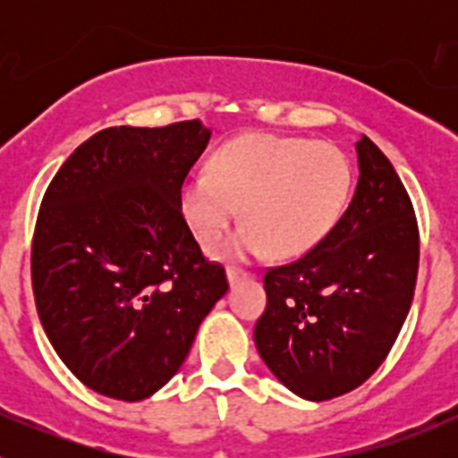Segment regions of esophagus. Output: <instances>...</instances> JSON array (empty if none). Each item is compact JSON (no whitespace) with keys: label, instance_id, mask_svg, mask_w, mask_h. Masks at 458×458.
I'll use <instances>...</instances> for the list:
<instances>
[{"label":"esophagus","instance_id":"obj_1","mask_svg":"<svg viewBox=\"0 0 458 458\" xmlns=\"http://www.w3.org/2000/svg\"><path fill=\"white\" fill-rule=\"evenodd\" d=\"M250 275L242 273V270H236V268H229L226 270V279H229V286H236L238 282H242V279H248Z\"/></svg>","mask_w":458,"mask_h":458}]
</instances>
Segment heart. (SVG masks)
I'll list each match as a JSON object with an SVG mask.
<instances>
[{"mask_svg":"<svg viewBox=\"0 0 458 458\" xmlns=\"http://www.w3.org/2000/svg\"><path fill=\"white\" fill-rule=\"evenodd\" d=\"M349 157L327 141L252 132L213 153L208 172L179 190V208L192 236L213 248L236 220L245 225L222 245L225 259L301 257L333 232L349 201Z\"/></svg>","mask_w":458,"mask_h":458,"instance_id":"heart-1","label":"heart"}]
</instances>
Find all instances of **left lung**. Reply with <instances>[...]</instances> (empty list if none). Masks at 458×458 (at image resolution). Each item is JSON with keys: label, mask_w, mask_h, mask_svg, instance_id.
Masks as SVG:
<instances>
[{"label": "left lung", "mask_w": 458, "mask_h": 458, "mask_svg": "<svg viewBox=\"0 0 458 458\" xmlns=\"http://www.w3.org/2000/svg\"><path fill=\"white\" fill-rule=\"evenodd\" d=\"M358 185L335 229L293 264L266 273L254 344L275 378L307 402L362 386L408 317L420 238L411 197L367 135Z\"/></svg>", "instance_id": "1"}]
</instances>
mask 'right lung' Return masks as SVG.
Wrapping results in <instances>:
<instances>
[{
    "label": "right lung",
    "mask_w": 458,
    "mask_h": 458,
    "mask_svg": "<svg viewBox=\"0 0 458 458\" xmlns=\"http://www.w3.org/2000/svg\"><path fill=\"white\" fill-rule=\"evenodd\" d=\"M210 128L114 125L89 137L43 197L31 250L38 318L98 394L141 402L169 383L229 291L179 208Z\"/></svg>",
    "instance_id": "right-lung-1"
}]
</instances>
